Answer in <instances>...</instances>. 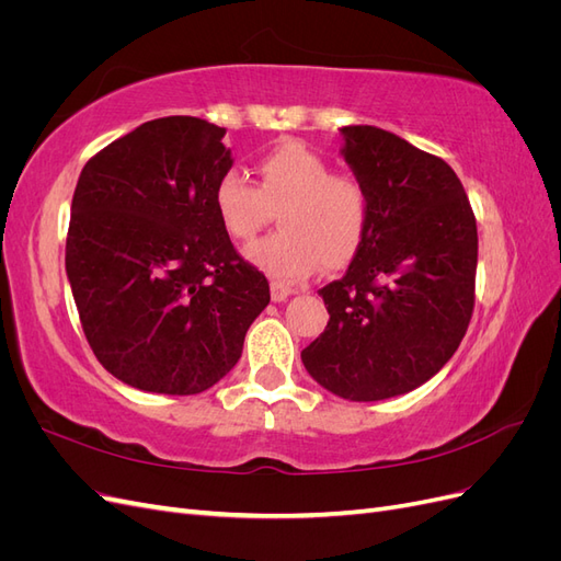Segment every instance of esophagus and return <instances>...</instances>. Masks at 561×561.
I'll return each instance as SVG.
<instances>
[{"mask_svg": "<svg viewBox=\"0 0 561 561\" xmlns=\"http://www.w3.org/2000/svg\"><path fill=\"white\" fill-rule=\"evenodd\" d=\"M290 295H293L290 287H285V285H280V283H271V299H274L276 304L285 301Z\"/></svg>", "mask_w": 561, "mask_h": 561, "instance_id": "1", "label": "esophagus"}]
</instances>
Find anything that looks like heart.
I'll list each match as a JSON object with an SVG mask.
<instances>
[{
	"instance_id": "obj_1",
	"label": "heart",
	"mask_w": 561,
	"mask_h": 561,
	"mask_svg": "<svg viewBox=\"0 0 561 561\" xmlns=\"http://www.w3.org/2000/svg\"><path fill=\"white\" fill-rule=\"evenodd\" d=\"M257 186L227 171L213 190V208L233 241H250L278 210V231L245 248V260L280 285H295L358 254L369 222L365 186L299 140H283L254 163Z\"/></svg>"
}]
</instances>
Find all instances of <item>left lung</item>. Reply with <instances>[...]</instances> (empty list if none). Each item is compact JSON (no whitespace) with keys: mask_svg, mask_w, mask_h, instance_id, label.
I'll use <instances>...</instances> for the list:
<instances>
[{"mask_svg":"<svg viewBox=\"0 0 561 561\" xmlns=\"http://www.w3.org/2000/svg\"><path fill=\"white\" fill-rule=\"evenodd\" d=\"M342 157L369 198L346 276L318 290L328 328L301 351L330 393L375 402L426 383L468 330L478 225L451 168L377 126H344Z\"/></svg>","mask_w":561,"mask_h":561,"instance_id":"8db88e82","label":"left lung"}]
</instances>
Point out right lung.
<instances>
[{
	"mask_svg": "<svg viewBox=\"0 0 561 561\" xmlns=\"http://www.w3.org/2000/svg\"><path fill=\"white\" fill-rule=\"evenodd\" d=\"M225 133L198 116L154 118L98 151L77 182L65 271L81 328L100 365L147 393L215 386L271 299L213 208L233 163Z\"/></svg>",
	"mask_w": 561,
	"mask_h": 561,
	"instance_id": "obj_1",
	"label": "right lung"
}]
</instances>
